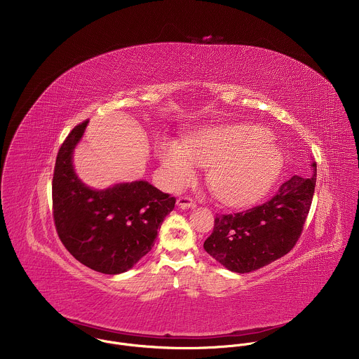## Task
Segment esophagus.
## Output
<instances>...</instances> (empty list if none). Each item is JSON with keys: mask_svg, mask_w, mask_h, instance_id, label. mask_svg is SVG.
I'll return each instance as SVG.
<instances>
[{"mask_svg": "<svg viewBox=\"0 0 359 359\" xmlns=\"http://www.w3.org/2000/svg\"><path fill=\"white\" fill-rule=\"evenodd\" d=\"M177 205L181 207V208H191V207H195L196 203L192 198L189 196H180L178 201H177Z\"/></svg>", "mask_w": 359, "mask_h": 359, "instance_id": "1", "label": "esophagus"}]
</instances>
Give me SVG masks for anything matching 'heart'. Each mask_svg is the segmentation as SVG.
<instances>
[{
  "label": "heart",
  "instance_id": "1",
  "mask_svg": "<svg viewBox=\"0 0 359 359\" xmlns=\"http://www.w3.org/2000/svg\"><path fill=\"white\" fill-rule=\"evenodd\" d=\"M161 161L174 188H182L195 177V165L207 168V184L225 205L256 201L271 185L280 167V156L266 130L253 126H231L203 131L185 147L168 141L160 151Z\"/></svg>",
  "mask_w": 359,
  "mask_h": 359
}]
</instances>
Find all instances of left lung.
<instances>
[{"instance_id": "1", "label": "left lung", "mask_w": 359, "mask_h": 359, "mask_svg": "<svg viewBox=\"0 0 359 359\" xmlns=\"http://www.w3.org/2000/svg\"><path fill=\"white\" fill-rule=\"evenodd\" d=\"M312 177L293 175L276 194L246 211L217 215L205 239V252L229 271L246 273L287 255L297 243L312 203L316 163Z\"/></svg>"}]
</instances>
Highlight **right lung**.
<instances>
[{"mask_svg":"<svg viewBox=\"0 0 359 359\" xmlns=\"http://www.w3.org/2000/svg\"><path fill=\"white\" fill-rule=\"evenodd\" d=\"M88 120L76 126L56 156L52 178V214L67 252L86 266L107 275L133 268L154 245L157 231L172 211L175 198L147 181L95 191L74 172L73 151Z\"/></svg>","mask_w":359,"mask_h":359,"instance_id":"add662e5","label":"right lung"}]
</instances>
